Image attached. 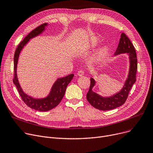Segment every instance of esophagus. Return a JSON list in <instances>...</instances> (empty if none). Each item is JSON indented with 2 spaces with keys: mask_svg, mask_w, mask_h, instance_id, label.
Listing matches in <instances>:
<instances>
[{
  "mask_svg": "<svg viewBox=\"0 0 153 153\" xmlns=\"http://www.w3.org/2000/svg\"><path fill=\"white\" fill-rule=\"evenodd\" d=\"M84 72L82 70H79L77 72V74L79 76H82L84 75Z\"/></svg>",
  "mask_w": 153,
  "mask_h": 153,
  "instance_id": "1",
  "label": "esophagus"
}]
</instances>
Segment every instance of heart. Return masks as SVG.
<instances>
[{"instance_id": "1", "label": "heart", "mask_w": 153, "mask_h": 153, "mask_svg": "<svg viewBox=\"0 0 153 153\" xmlns=\"http://www.w3.org/2000/svg\"><path fill=\"white\" fill-rule=\"evenodd\" d=\"M98 43V41L97 39H92V40H91V45L92 46H95ZM108 47H103L102 48H101L100 52L98 53L97 55L95 56V61H96V62H100V61L102 59V58L106 55L107 52H108Z\"/></svg>"}]
</instances>
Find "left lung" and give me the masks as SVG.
<instances>
[{
	"mask_svg": "<svg viewBox=\"0 0 153 153\" xmlns=\"http://www.w3.org/2000/svg\"><path fill=\"white\" fill-rule=\"evenodd\" d=\"M125 53H128L129 55V73L125 84L119 92L109 97H101L92 91V88L95 84V81L93 78H90V85L87 94V99L89 103L94 108L101 111L111 110L123 105L126 102L129 91L136 81L137 56L134 46L128 37L123 33L120 36L115 55Z\"/></svg>",
	"mask_w": 153,
	"mask_h": 153,
	"instance_id": "obj_1",
	"label": "left lung"
}]
</instances>
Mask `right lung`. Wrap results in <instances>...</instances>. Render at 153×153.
I'll list each match as a JSON object with an SVG mask.
<instances>
[{
  "label": "right lung",
  "instance_id": "1",
  "mask_svg": "<svg viewBox=\"0 0 153 153\" xmlns=\"http://www.w3.org/2000/svg\"><path fill=\"white\" fill-rule=\"evenodd\" d=\"M47 23H44L35 28L31 32L29 33L23 39V40L18 45L14 55V77L13 79V83L16 87L19 94L23 102L29 108L39 111H47L52 109L59 105L62 98H63L65 91L68 85L73 79L74 74H71L66 77L59 78L53 85L49 95L44 98L36 99L31 97L28 96L22 89L18 82L16 74V68L20 52L23 47L28 42L29 39H32L40 34H41L47 26Z\"/></svg>",
  "mask_w": 153,
  "mask_h": 153
}]
</instances>
